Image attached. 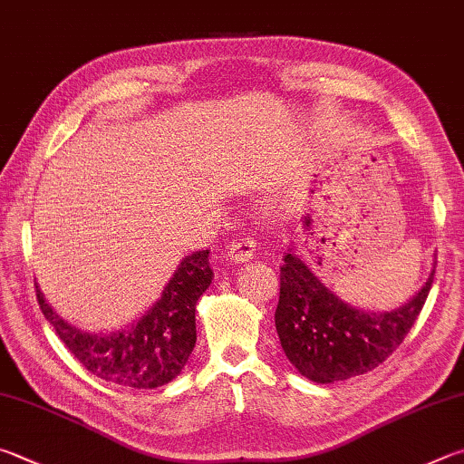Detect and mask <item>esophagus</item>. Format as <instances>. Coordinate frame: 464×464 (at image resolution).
<instances>
[{
	"mask_svg": "<svg viewBox=\"0 0 464 464\" xmlns=\"http://www.w3.org/2000/svg\"><path fill=\"white\" fill-rule=\"evenodd\" d=\"M256 251V239L254 237H239L233 239L227 247V257L233 261H247Z\"/></svg>",
	"mask_w": 464,
	"mask_h": 464,
	"instance_id": "esophagus-1",
	"label": "esophagus"
}]
</instances>
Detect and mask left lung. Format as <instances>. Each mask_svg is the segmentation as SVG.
Wrapping results in <instances>:
<instances>
[{"instance_id": "8db88e82", "label": "left lung", "mask_w": 464, "mask_h": 464, "mask_svg": "<svg viewBox=\"0 0 464 464\" xmlns=\"http://www.w3.org/2000/svg\"><path fill=\"white\" fill-rule=\"evenodd\" d=\"M434 272L408 304L392 313H363L344 304L296 254L284 256L276 331L298 372L316 383L363 375L392 355L422 313Z\"/></svg>"}]
</instances>
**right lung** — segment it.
<instances>
[{
  "instance_id": "1",
  "label": "right lung",
  "mask_w": 464,
  "mask_h": 464,
  "mask_svg": "<svg viewBox=\"0 0 464 464\" xmlns=\"http://www.w3.org/2000/svg\"><path fill=\"white\" fill-rule=\"evenodd\" d=\"M213 277L208 249L187 256L144 318L107 336L82 333L64 323L46 304L38 285L36 298L58 339L92 375L123 387L154 390L172 382L187 365L197 343V300Z\"/></svg>"
}]
</instances>
